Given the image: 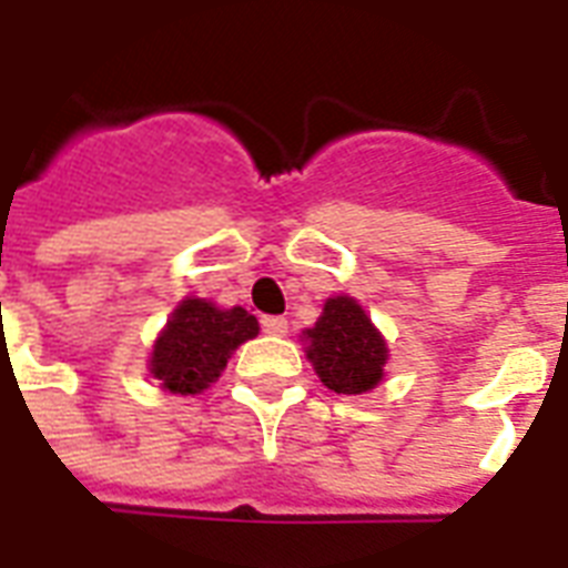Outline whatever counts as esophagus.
<instances>
[{
    "label": "esophagus",
    "instance_id": "obj_1",
    "mask_svg": "<svg viewBox=\"0 0 568 568\" xmlns=\"http://www.w3.org/2000/svg\"><path fill=\"white\" fill-rule=\"evenodd\" d=\"M262 333H267V336H285L288 333V321L280 318V315H265L262 318Z\"/></svg>",
    "mask_w": 568,
    "mask_h": 568
}]
</instances>
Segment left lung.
<instances>
[{
    "instance_id": "8db88e82",
    "label": "left lung",
    "mask_w": 568,
    "mask_h": 568,
    "mask_svg": "<svg viewBox=\"0 0 568 568\" xmlns=\"http://www.w3.org/2000/svg\"><path fill=\"white\" fill-rule=\"evenodd\" d=\"M303 338L321 383L338 395H363L383 379L386 338L354 297H329L315 327L303 329Z\"/></svg>"
}]
</instances>
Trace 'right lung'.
Wrapping results in <instances>:
<instances>
[{
  "instance_id": "obj_1",
  "label": "right lung",
  "mask_w": 568,
  "mask_h": 568,
  "mask_svg": "<svg viewBox=\"0 0 568 568\" xmlns=\"http://www.w3.org/2000/svg\"><path fill=\"white\" fill-rule=\"evenodd\" d=\"M256 333L258 321L247 310H221L203 297H189L155 338L150 374L171 395H200L221 377L232 351Z\"/></svg>"
}]
</instances>
